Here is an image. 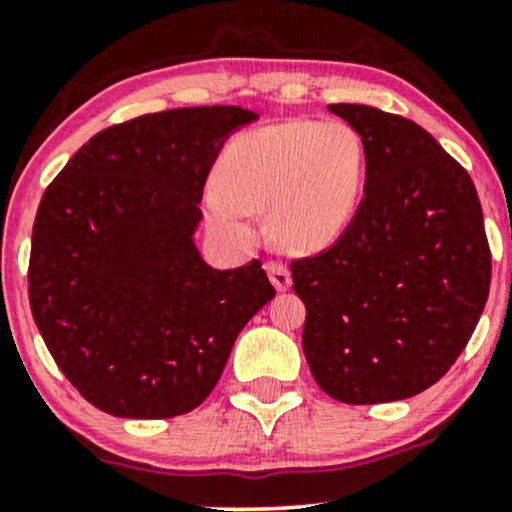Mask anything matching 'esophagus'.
<instances>
[{"label":"esophagus","instance_id":"1","mask_svg":"<svg viewBox=\"0 0 512 512\" xmlns=\"http://www.w3.org/2000/svg\"><path fill=\"white\" fill-rule=\"evenodd\" d=\"M267 274H269V281H272L276 291H289L291 289V272L281 262L267 264Z\"/></svg>","mask_w":512,"mask_h":512}]
</instances>
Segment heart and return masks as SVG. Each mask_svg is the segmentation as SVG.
<instances>
[{
	"instance_id": "b5f03b06",
	"label": "heart",
	"mask_w": 512,
	"mask_h": 512,
	"mask_svg": "<svg viewBox=\"0 0 512 512\" xmlns=\"http://www.w3.org/2000/svg\"><path fill=\"white\" fill-rule=\"evenodd\" d=\"M366 182V146L342 120H289L240 134L219 161L209 219L248 240L245 211L269 207L281 250L313 255L342 238Z\"/></svg>"
}]
</instances>
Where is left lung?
Listing matches in <instances>:
<instances>
[{"mask_svg":"<svg viewBox=\"0 0 512 512\" xmlns=\"http://www.w3.org/2000/svg\"><path fill=\"white\" fill-rule=\"evenodd\" d=\"M361 134L366 185L330 250L291 262L303 354L344 404L397 402L438 383L489 298L474 182L424 127L370 105H327Z\"/></svg>","mask_w":512,"mask_h":512,"instance_id":"8db88e82","label":"left lung"}]
</instances>
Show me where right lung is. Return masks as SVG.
Masks as SVG:
<instances>
[{"label":"right lung","mask_w":512,"mask_h":512,"mask_svg":"<svg viewBox=\"0 0 512 512\" xmlns=\"http://www.w3.org/2000/svg\"><path fill=\"white\" fill-rule=\"evenodd\" d=\"M255 120L236 105L134 117L88 139L40 199L33 320L105 414L170 419L199 407L240 330L274 298L260 260L214 269L195 243L209 168Z\"/></svg>","instance_id":"obj_1"}]
</instances>
